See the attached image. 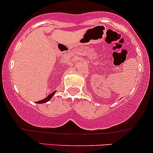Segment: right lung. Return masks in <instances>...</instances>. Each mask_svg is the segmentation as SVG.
Returning a JSON list of instances; mask_svg holds the SVG:
<instances>
[{"label": "right lung", "instance_id": "1", "mask_svg": "<svg viewBox=\"0 0 153 153\" xmlns=\"http://www.w3.org/2000/svg\"><path fill=\"white\" fill-rule=\"evenodd\" d=\"M55 92H52V93H51L50 95H48L47 98H44V99H43V100H41V101H37L36 103H38V104H44V103L47 102V101H49V100H50L51 98H52V96H53V95H54V94H55Z\"/></svg>", "mask_w": 153, "mask_h": 153}]
</instances>
